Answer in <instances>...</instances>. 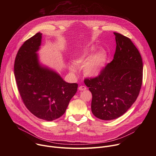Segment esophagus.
<instances>
[{
  "instance_id": "1",
  "label": "esophagus",
  "mask_w": 156,
  "mask_h": 156,
  "mask_svg": "<svg viewBox=\"0 0 156 156\" xmlns=\"http://www.w3.org/2000/svg\"><path fill=\"white\" fill-rule=\"evenodd\" d=\"M78 90L80 91H85V90H87V88H86V87H85L84 86H80L78 88Z\"/></svg>"
}]
</instances>
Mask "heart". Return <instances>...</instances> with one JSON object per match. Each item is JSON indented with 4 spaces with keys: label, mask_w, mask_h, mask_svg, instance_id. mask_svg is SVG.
I'll list each match as a JSON object with an SVG mask.
<instances>
[{
    "label": "heart",
    "mask_w": 156,
    "mask_h": 156,
    "mask_svg": "<svg viewBox=\"0 0 156 156\" xmlns=\"http://www.w3.org/2000/svg\"><path fill=\"white\" fill-rule=\"evenodd\" d=\"M94 48H91L77 54L73 59L74 63L78 66L84 65L85 75L91 78H96L102 73L108 60V55L105 51H99L94 54ZM70 70L76 73V69L72 65L70 66Z\"/></svg>",
    "instance_id": "obj_1"
}]
</instances>
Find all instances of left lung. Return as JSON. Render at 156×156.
Returning a JSON list of instances; mask_svg holds the SVG:
<instances>
[{"label":"left lung","instance_id":"1","mask_svg":"<svg viewBox=\"0 0 156 156\" xmlns=\"http://www.w3.org/2000/svg\"><path fill=\"white\" fill-rule=\"evenodd\" d=\"M114 33L117 46L113 60L99 76L84 80L93 96L92 112L104 120L117 119L126 112L136 100L143 80L138 50L130 39Z\"/></svg>","mask_w":156,"mask_h":156}]
</instances>
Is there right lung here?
<instances>
[{
    "mask_svg": "<svg viewBox=\"0 0 156 156\" xmlns=\"http://www.w3.org/2000/svg\"><path fill=\"white\" fill-rule=\"evenodd\" d=\"M41 41L42 33H37L23 43L15 58L14 73L27 108L36 117L52 121L65 112L78 84L66 82L55 70L40 62L37 52Z\"/></svg>",
    "mask_w": 156,
    "mask_h": 156,
    "instance_id": "add662e5",
    "label": "right lung"
}]
</instances>
